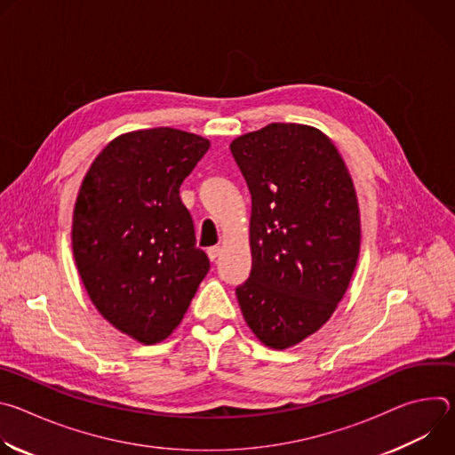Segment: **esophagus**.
Wrapping results in <instances>:
<instances>
[{
    "instance_id": "esophagus-1",
    "label": "esophagus",
    "mask_w": 455,
    "mask_h": 455,
    "mask_svg": "<svg viewBox=\"0 0 455 455\" xmlns=\"http://www.w3.org/2000/svg\"><path fill=\"white\" fill-rule=\"evenodd\" d=\"M220 253H221V248H220V246H211V248H207V255H209L211 261H216V259L220 257Z\"/></svg>"
}]
</instances>
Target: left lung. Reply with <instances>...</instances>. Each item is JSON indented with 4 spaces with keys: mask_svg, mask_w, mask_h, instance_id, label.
<instances>
[{
    "mask_svg": "<svg viewBox=\"0 0 455 455\" xmlns=\"http://www.w3.org/2000/svg\"><path fill=\"white\" fill-rule=\"evenodd\" d=\"M230 151L251 194V270L235 295L255 337L286 349L323 326L349 286L356 192L337 148L309 125L274 122Z\"/></svg>",
    "mask_w": 455,
    "mask_h": 455,
    "instance_id": "8db88e82",
    "label": "left lung"
}]
</instances>
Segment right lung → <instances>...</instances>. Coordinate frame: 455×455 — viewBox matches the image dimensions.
<instances>
[{
	"label": "right lung",
	"instance_id": "right-lung-1",
	"mask_svg": "<svg viewBox=\"0 0 455 455\" xmlns=\"http://www.w3.org/2000/svg\"><path fill=\"white\" fill-rule=\"evenodd\" d=\"M209 148L171 127L127 133L81 185L72 228L81 279L99 313L142 344L172 333L211 270L180 198Z\"/></svg>",
	"mask_w": 455,
	"mask_h": 455
}]
</instances>
